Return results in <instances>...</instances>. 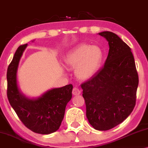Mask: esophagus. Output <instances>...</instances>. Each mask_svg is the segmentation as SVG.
Returning <instances> with one entry per match:
<instances>
[{"instance_id": "34e87169", "label": "esophagus", "mask_w": 148, "mask_h": 148, "mask_svg": "<svg viewBox=\"0 0 148 148\" xmlns=\"http://www.w3.org/2000/svg\"><path fill=\"white\" fill-rule=\"evenodd\" d=\"M72 93L74 96H78V95H79L81 94V91L79 90V89H78L77 88H74L73 89Z\"/></svg>"}]
</instances>
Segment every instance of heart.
I'll return each mask as SVG.
<instances>
[{
  "mask_svg": "<svg viewBox=\"0 0 148 148\" xmlns=\"http://www.w3.org/2000/svg\"><path fill=\"white\" fill-rule=\"evenodd\" d=\"M102 60V52L96 46L79 44L70 50L64 57V64L75 68L76 77L82 81L90 79L98 71Z\"/></svg>",
  "mask_w": 148,
  "mask_h": 148,
  "instance_id": "obj_1",
  "label": "heart"
}]
</instances>
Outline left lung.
<instances>
[{
    "label": "left lung",
    "instance_id": "obj_1",
    "mask_svg": "<svg viewBox=\"0 0 148 148\" xmlns=\"http://www.w3.org/2000/svg\"><path fill=\"white\" fill-rule=\"evenodd\" d=\"M98 34L108 42V57L102 69L82 88L89 123L96 130L107 131L132 112L139 79L130 47L112 32Z\"/></svg>",
    "mask_w": 148,
    "mask_h": 148
}]
</instances>
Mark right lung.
Here are the masks:
<instances>
[{"mask_svg": "<svg viewBox=\"0 0 148 148\" xmlns=\"http://www.w3.org/2000/svg\"><path fill=\"white\" fill-rule=\"evenodd\" d=\"M33 40L32 42H34ZM27 44L16 50L7 69V97L21 122L36 133L48 135L59 129L66 106L72 98V84L46 91L37 98H29L20 90L17 81L19 61Z\"/></svg>", "mask_w": 148, "mask_h": 148, "instance_id": "add662e5", "label": "right lung"}]
</instances>
